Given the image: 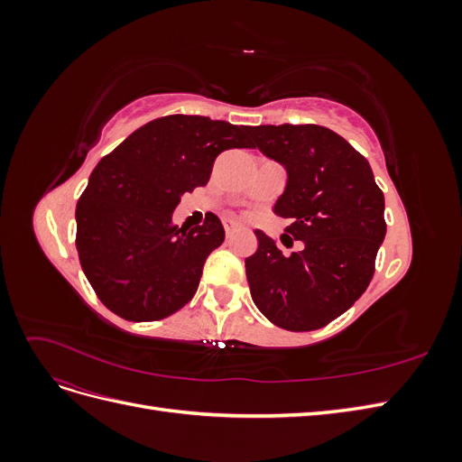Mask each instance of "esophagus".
<instances>
[{
	"instance_id": "esophagus-1",
	"label": "esophagus",
	"mask_w": 462,
	"mask_h": 462,
	"mask_svg": "<svg viewBox=\"0 0 462 462\" xmlns=\"http://www.w3.org/2000/svg\"><path fill=\"white\" fill-rule=\"evenodd\" d=\"M239 231V226H236L235 221H226V235H227V239H231V236Z\"/></svg>"
}]
</instances>
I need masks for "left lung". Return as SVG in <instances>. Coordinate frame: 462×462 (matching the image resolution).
<instances>
[{"instance_id":"8db88e82","label":"left lung","mask_w":462,"mask_h":462,"mask_svg":"<svg viewBox=\"0 0 462 462\" xmlns=\"http://www.w3.org/2000/svg\"><path fill=\"white\" fill-rule=\"evenodd\" d=\"M253 148L287 170L273 212L291 219L282 239L304 246L289 256L262 231L245 260L258 310L289 331H312L346 312L372 282L385 236L383 192L368 160L319 125L250 127Z\"/></svg>"}]
</instances>
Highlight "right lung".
<instances>
[{"label":"right lung","instance_id":"obj_1","mask_svg":"<svg viewBox=\"0 0 462 462\" xmlns=\"http://www.w3.org/2000/svg\"><path fill=\"white\" fill-rule=\"evenodd\" d=\"M250 127L202 116L146 123L100 160L77 204L79 260L107 309L131 321L177 312L199 289L204 262L226 229L216 214L179 227L173 209L204 187L216 158L253 148Z\"/></svg>","mask_w":462,"mask_h":462}]
</instances>
